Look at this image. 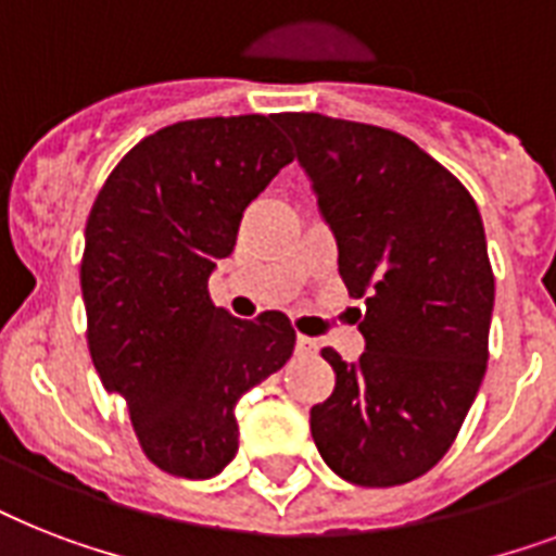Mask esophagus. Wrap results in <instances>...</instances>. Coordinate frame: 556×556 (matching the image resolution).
I'll use <instances>...</instances> for the list:
<instances>
[{
  "instance_id": "esophagus-1",
  "label": "esophagus",
  "mask_w": 556,
  "mask_h": 556,
  "mask_svg": "<svg viewBox=\"0 0 556 556\" xmlns=\"http://www.w3.org/2000/svg\"><path fill=\"white\" fill-rule=\"evenodd\" d=\"M296 352H300V355H314V352H317V340L300 334V338H296Z\"/></svg>"
}]
</instances>
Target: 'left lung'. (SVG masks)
<instances>
[{"label":"left lung","instance_id":"left-lung-1","mask_svg":"<svg viewBox=\"0 0 556 556\" xmlns=\"http://www.w3.org/2000/svg\"><path fill=\"white\" fill-rule=\"evenodd\" d=\"M277 124L338 239L366 352L334 349V392L312 406L323 462L352 484L392 488L439 465L488 369L493 270L473 195L409 138L314 112Z\"/></svg>","mask_w":556,"mask_h":556}]
</instances>
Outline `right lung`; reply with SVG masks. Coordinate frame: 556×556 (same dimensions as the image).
<instances>
[{
  "label": "right lung",
  "instance_id": "obj_1",
  "mask_svg": "<svg viewBox=\"0 0 556 556\" xmlns=\"http://www.w3.org/2000/svg\"><path fill=\"white\" fill-rule=\"evenodd\" d=\"M291 161L274 117L181 121L135 143L91 204L80 262L91 364L126 397L147 458L181 479L230 465L239 397L294 352L286 314L239 320L207 291L244 207Z\"/></svg>",
  "mask_w": 556,
  "mask_h": 556
}]
</instances>
